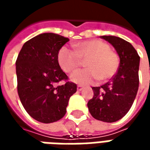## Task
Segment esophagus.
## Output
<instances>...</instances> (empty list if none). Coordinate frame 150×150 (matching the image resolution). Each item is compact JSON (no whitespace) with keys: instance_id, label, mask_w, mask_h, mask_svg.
Returning a JSON list of instances; mask_svg holds the SVG:
<instances>
[{"instance_id":"1","label":"esophagus","mask_w":150,"mask_h":150,"mask_svg":"<svg viewBox=\"0 0 150 150\" xmlns=\"http://www.w3.org/2000/svg\"><path fill=\"white\" fill-rule=\"evenodd\" d=\"M83 86H81V85H78V86H77V90H78V91H82V90H83Z\"/></svg>"}]
</instances>
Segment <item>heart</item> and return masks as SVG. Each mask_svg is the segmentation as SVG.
<instances>
[{
    "instance_id": "obj_1",
    "label": "heart",
    "mask_w": 150,
    "mask_h": 150,
    "mask_svg": "<svg viewBox=\"0 0 150 150\" xmlns=\"http://www.w3.org/2000/svg\"><path fill=\"white\" fill-rule=\"evenodd\" d=\"M75 50L62 46L58 52L57 59L60 67L65 72H71L85 61L88 67L77 70L70 75L72 82L81 85L91 84L100 79L107 81L112 79L119 67V57L111 50L108 43L99 39L87 40L74 45Z\"/></svg>"
}]
</instances>
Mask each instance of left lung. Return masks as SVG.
<instances>
[{
	"label": "left lung",
	"instance_id": "1",
	"mask_svg": "<svg viewBox=\"0 0 150 150\" xmlns=\"http://www.w3.org/2000/svg\"><path fill=\"white\" fill-rule=\"evenodd\" d=\"M112 45L120 57L117 73L100 87H93L88 108L95 119L112 123L125 116L138 91L140 56L129 42L116 36H100Z\"/></svg>",
	"mask_w": 150,
	"mask_h": 150
}]
</instances>
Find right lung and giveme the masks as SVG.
Wrapping results in <instances>:
<instances>
[{
    "instance_id": "right-lung-1",
    "label": "right lung",
    "mask_w": 150,
    "mask_h": 150,
    "mask_svg": "<svg viewBox=\"0 0 150 150\" xmlns=\"http://www.w3.org/2000/svg\"><path fill=\"white\" fill-rule=\"evenodd\" d=\"M69 38L53 33L38 34L25 43L16 61L18 92L28 114L45 124L62 119L77 86L67 81L57 55ZM62 80L65 85L57 86Z\"/></svg>"
}]
</instances>
